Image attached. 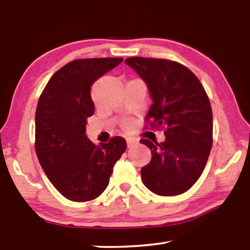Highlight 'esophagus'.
<instances>
[{"instance_id": "obj_1", "label": "esophagus", "mask_w": 250, "mask_h": 250, "mask_svg": "<svg viewBox=\"0 0 250 250\" xmlns=\"http://www.w3.org/2000/svg\"><path fill=\"white\" fill-rule=\"evenodd\" d=\"M138 143V139H134V138H128L126 139V146H128V147H131L135 146Z\"/></svg>"}]
</instances>
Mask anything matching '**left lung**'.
I'll return each instance as SVG.
<instances>
[{
  "instance_id": "1",
  "label": "left lung",
  "mask_w": 250,
  "mask_h": 250,
  "mask_svg": "<svg viewBox=\"0 0 250 250\" xmlns=\"http://www.w3.org/2000/svg\"><path fill=\"white\" fill-rule=\"evenodd\" d=\"M125 64L146 83L152 105L146 119L164 128L163 142L140 141L151 150L141 179L161 196L192 188L206 166L213 145V113L202 83L191 70L167 59L131 57Z\"/></svg>"
}]
</instances>
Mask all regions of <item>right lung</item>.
<instances>
[{"instance_id": "obj_1", "label": "right lung", "mask_w": 250, "mask_h": 250, "mask_svg": "<svg viewBox=\"0 0 250 250\" xmlns=\"http://www.w3.org/2000/svg\"><path fill=\"white\" fill-rule=\"evenodd\" d=\"M124 58H88L68 62L53 75L37 104L35 150L46 176L66 198L98 197L115 163L126 149L122 137L96 146L86 134L94 115L91 86Z\"/></svg>"}]
</instances>
